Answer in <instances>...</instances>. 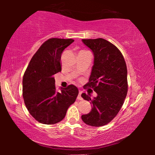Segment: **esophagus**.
Masks as SVG:
<instances>
[{
  "label": "esophagus",
  "mask_w": 155,
  "mask_h": 155,
  "mask_svg": "<svg viewBox=\"0 0 155 155\" xmlns=\"http://www.w3.org/2000/svg\"><path fill=\"white\" fill-rule=\"evenodd\" d=\"M81 94H82V91H79V94H78V100H82V97H81Z\"/></svg>",
  "instance_id": "esophagus-1"
}]
</instances>
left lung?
<instances>
[{
  "instance_id": "8db88e82",
  "label": "left lung",
  "mask_w": 155,
  "mask_h": 155,
  "mask_svg": "<svg viewBox=\"0 0 155 155\" xmlns=\"http://www.w3.org/2000/svg\"><path fill=\"white\" fill-rule=\"evenodd\" d=\"M82 42L94 56L89 82L83 87L93 89L97 97L92 99L81 94L92 105V111L82 115V119L89 126H103L116 117L124 103L128 92L126 63L120 50L107 40L84 39Z\"/></svg>"
}]
</instances>
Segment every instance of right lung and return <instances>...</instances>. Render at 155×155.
<instances>
[{"label": "right lung", "mask_w": 155, "mask_h": 155, "mask_svg": "<svg viewBox=\"0 0 155 155\" xmlns=\"http://www.w3.org/2000/svg\"><path fill=\"white\" fill-rule=\"evenodd\" d=\"M72 39L51 38L44 41L31 58L22 80V96L29 114L43 124L52 125L65 118L67 110L75 101L78 89L70 84L57 92L54 75L61 71L63 50Z\"/></svg>", "instance_id": "right-lung-1"}]
</instances>
